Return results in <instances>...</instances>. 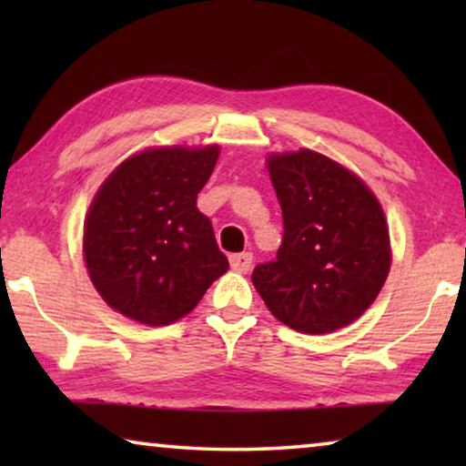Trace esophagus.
Masks as SVG:
<instances>
[{
  "mask_svg": "<svg viewBox=\"0 0 466 466\" xmlns=\"http://www.w3.org/2000/svg\"><path fill=\"white\" fill-rule=\"evenodd\" d=\"M252 265V255L250 252H236L230 257V267L238 273H247Z\"/></svg>",
  "mask_w": 466,
  "mask_h": 466,
  "instance_id": "1",
  "label": "esophagus"
}]
</instances>
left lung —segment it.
I'll return each mask as SVG.
<instances>
[{"mask_svg":"<svg viewBox=\"0 0 466 466\" xmlns=\"http://www.w3.org/2000/svg\"><path fill=\"white\" fill-rule=\"evenodd\" d=\"M283 218L278 258L252 283L267 309L299 333L322 335L364 314L390 269L384 211L353 172L312 149L267 160Z\"/></svg>","mask_w":466,"mask_h":466,"instance_id":"left-lung-1","label":"left lung"}]
</instances>
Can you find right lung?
<instances>
[{
  "mask_svg": "<svg viewBox=\"0 0 466 466\" xmlns=\"http://www.w3.org/2000/svg\"><path fill=\"white\" fill-rule=\"evenodd\" d=\"M219 147H149L102 183L84 224V258L102 299L141 325L191 312L228 271L214 228L197 209Z\"/></svg>",
  "mask_w": 466,
  "mask_h": 466,
  "instance_id": "1",
  "label": "right lung"
}]
</instances>
